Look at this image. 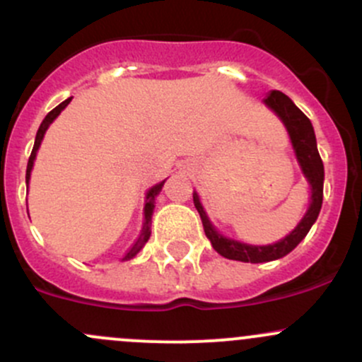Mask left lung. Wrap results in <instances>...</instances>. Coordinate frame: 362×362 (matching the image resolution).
Wrapping results in <instances>:
<instances>
[{
    "instance_id": "left-lung-1",
    "label": "left lung",
    "mask_w": 362,
    "mask_h": 362,
    "mask_svg": "<svg viewBox=\"0 0 362 362\" xmlns=\"http://www.w3.org/2000/svg\"><path fill=\"white\" fill-rule=\"evenodd\" d=\"M264 103L274 110L278 114V117L283 120V124L286 126L288 131L291 145H293L295 153H297L298 164L302 167V173L305 174L307 181H309L310 188H313V195H310V207L304 219L298 223V226L290 233L288 236H285L283 240H279L278 243L273 245H248L236 242V240L226 238L221 233H217L209 221V217L205 216L204 207H202L200 200H198L197 193H193V204L195 209L200 214L202 224H204V231L207 235V238L211 240L214 250L219 252L223 257L233 259V260H242V262H269V260L281 259L286 254H290L298 243L304 240V236L309 233L310 226L314 224V221L317 219L321 211L322 204V180H325V167H322V160L320 157V151H317L316 145V136H314V129L310 120L305 117L304 112L297 107L286 95H283L281 91H273Z\"/></svg>"
}]
</instances>
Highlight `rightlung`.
I'll return each mask as SVG.
<instances>
[{"mask_svg": "<svg viewBox=\"0 0 362 362\" xmlns=\"http://www.w3.org/2000/svg\"><path fill=\"white\" fill-rule=\"evenodd\" d=\"M71 100H72V98H67V100H65V102H62L60 105H58V107L53 108V110L49 112V114L46 115V117H45V120H42V122H41L40 129H37V134H36V141H34V148H33V151H30L29 162H27V174H25V181H29V180H30V170H33L34 158H36V151H37V148H40V145H41V141H42V136H45L46 129H48L49 124H52L53 120L57 119V115L60 114V112L64 110L65 107H67V105H69V102H71ZM164 182H165V181L158 182L157 186H153V188H151L150 192L146 193V204H145V224H143L141 235H139V238L136 240L133 247L129 248V252H127V254L124 255L122 260H129V259H133L134 255L138 254L139 250H141L143 245H145L146 242H148V238H150V235H151L150 226H151V214H153V207H155V197L158 195V192H160V189H162V186H164Z\"/></svg>", "mask_w": 362, "mask_h": 362, "instance_id": "obj_1", "label": "right lung"}]
</instances>
